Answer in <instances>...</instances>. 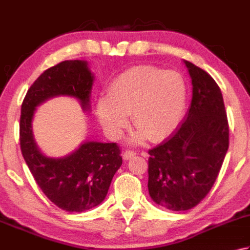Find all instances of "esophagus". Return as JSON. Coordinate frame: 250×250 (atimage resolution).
Here are the masks:
<instances>
[{"instance_id":"34e87169","label":"esophagus","mask_w":250,"mask_h":250,"mask_svg":"<svg viewBox=\"0 0 250 250\" xmlns=\"http://www.w3.org/2000/svg\"><path fill=\"white\" fill-rule=\"evenodd\" d=\"M135 156V153L133 150H130V149H126L124 151V159L128 160V159H131L132 157H134Z\"/></svg>"}]
</instances>
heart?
I'll return each mask as SVG.
<instances>
[{
  "mask_svg": "<svg viewBox=\"0 0 250 250\" xmlns=\"http://www.w3.org/2000/svg\"><path fill=\"white\" fill-rule=\"evenodd\" d=\"M188 84L177 71L153 67H134L110 83L107 97L97 103V116L111 138L117 139L129 125V114L136 129L131 142L141 144L149 138L167 139L183 118Z\"/></svg>",
  "mask_w": 250,
  "mask_h": 250,
  "instance_id": "1",
  "label": "heart"
}]
</instances>
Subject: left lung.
<instances>
[{"mask_svg": "<svg viewBox=\"0 0 250 250\" xmlns=\"http://www.w3.org/2000/svg\"><path fill=\"white\" fill-rule=\"evenodd\" d=\"M193 96L180 128L149 149L148 192L154 202L173 211L192 209L216 182L229 148L226 107L212 77L184 61Z\"/></svg>", "mask_w": 250, "mask_h": 250, "instance_id": "obj_1", "label": "left lung"}]
</instances>
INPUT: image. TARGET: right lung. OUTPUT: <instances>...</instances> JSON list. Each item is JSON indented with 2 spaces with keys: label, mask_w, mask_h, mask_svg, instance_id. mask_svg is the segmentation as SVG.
<instances>
[{
  "label": "right lung",
  "mask_w": 250,
  "mask_h": 250,
  "mask_svg": "<svg viewBox=\"0 0 250 250\" xmlns=\"http://www.w3.org/2000/svg\"><path fill=\"white\" fill-rule=\"evenodd\" d=\"M93 80L87 62H62L33 82L21 105L19 141L23 159L45 196L69 212L85 211L105 199L122 165L120 148L116 143L85 141L65 157H47L34 141L32 118L39 105L61 95L75 97L83 110L90 111Z\"/></svg>",
  "instance_id": "obj_1"
}]
</instances>
